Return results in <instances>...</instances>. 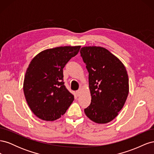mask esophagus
Wrapping results in <instances>:
<instances>
[{
    "label": "esophagus",
    "instance_id": "esophagus-1",
    "mask_svg": "<svg viewBox=\"0 0 154 154\" xmlns=\"http://www.w3.org/2000/svg\"><path fill=\"white\" fill-rule=\"evenodd\" d=\"M80 92H81V91H80V90H78V91H77L76 92L77 96H80Z\"/></svg>",
    "mask_w": 154,
    "mask_h": 154
}]
</instances>
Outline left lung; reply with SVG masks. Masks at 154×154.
Listing matches in <instances>:
<instances>
[{"label":"left lung","mask_w":154,"mask_h":154,"mask_svg":"<svg viewBox=\"0 0 154 154\" xmlns=\"http://www.w3.org/2000/svg\"><path fill=\"white\" fill-rule=\"evenodd\" d=\"M80 54L88 72L91 96L85 114L96 123H109L118 115L127 98V70L118 58L104 48L86 46Z\"/></svg>","instance_id":"8db88e82"}]
</instances>
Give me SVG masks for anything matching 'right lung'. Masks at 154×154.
<instances>
[{"label": "right lung", "instance_id": "obj_1", "mask_svg": "<svg viewBox=\"0 0 154 154\" xmlns=\"http://www.w3.org/2000/svg\"><path fill=\"white\" fill-rule=\"evenodd\" d=\"M80 45L42 51L32 58L25 74L23 90L33 114L48 122L59 119L74 101L64 85L63 69L80 51Z\"/></svg>", "mask_w": 154, "mask_h": 154}]
</instances>
